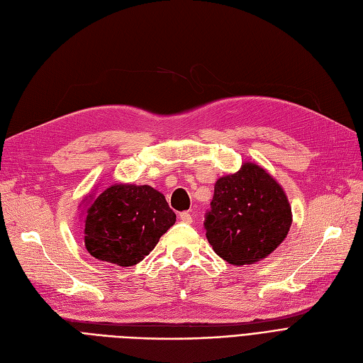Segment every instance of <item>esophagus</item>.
<instances>
[{"label": "esophagus", "instance_id": "obj_1", "mask_svg": "<svg viewBox=\"0 0 363 363\" xmlns=\"http://www.w3.org/2000/svg\"><path fill=\"white\" fill-rule=\"evenodd\" d=\"M180 220H182L183 223L191 224V223H192V213H191V212H182V213H180Z\"/></svg>", "mask_w": 363, "mask_h": 363}]
</instances>
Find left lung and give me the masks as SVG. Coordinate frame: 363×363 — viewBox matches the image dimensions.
<instances>
[{
	"label": "left lung",
	"instance_id": "left-lung-1",
	"mask_svg": "<svg viewBox=\"0 0 363 363\" xmlns=\"http://www.w3.org/2000/svg\"><path fill=\"white\" fill-rule=\"evenodd\" d=\"M291 208L281 186L258 164L215 183L206 212V238L215 253L235 266L266 258L287 237Z\"/></svg>",
	"mask_w": 363,
	"mask_h": 363
}]
</instances>
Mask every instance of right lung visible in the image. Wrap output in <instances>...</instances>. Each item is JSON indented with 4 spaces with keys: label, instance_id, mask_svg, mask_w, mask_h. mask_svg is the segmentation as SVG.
Here are the masks:
<instances>
[{
    "label": "right lung",
    "instance_id": "right-lung-1",
    "mask_svg": "<svg viewBox=\"0 0 363 363\" xmlns=\"http://www.w3.org/2000/svg\"><path fill=\"white\" fill-rule=\"evenodd\" d=\"M174 223L164 195L151 186L113 184L85 206V247L97 259L130 267Z\"/></svg>",
    "mask_w": 363,
    "mask_h": 363
}]
</instances>
